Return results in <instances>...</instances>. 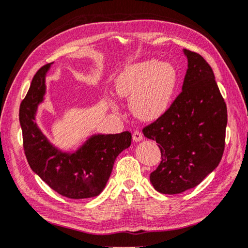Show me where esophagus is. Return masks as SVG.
<instances>
[{
	"mask_svg": "<svg viewBox=\"0 0 248 248\" xmlns=\"http://www.w3.org/2000/svg\"><path fill=\"white\" fill-rule=\"evenodd\" d=\"M133 140L134 141H140V140H143V134H141L140 132H139V131H136V132H134L133 133Z\"/></svg>",
	"mask_w": 248,
	"mask_h": 248,
	"instance_id": "1",
	"label": "esophagus"
}]
</instances>
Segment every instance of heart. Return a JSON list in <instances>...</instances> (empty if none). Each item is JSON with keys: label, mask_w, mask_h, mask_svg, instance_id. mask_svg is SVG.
<instances>
[{"label": "heart", "mask_w": 248, "mask_h": 248, "mask_svg": "<svg viewBox=\"0 0 248 248\" xmlns=\"http://www.w3.org/2000/svg\"><path fill=\"white\" fill-rule=\"evenodd\" d=\"M178 80L179 75L172 62L149 59L124 68L115 80V91L120 97L131 99L134 116L152 122L168 111ZM111 108L119 111L115 102H111Z\"/></svg>", "instance_id": "1"}]
</instances>
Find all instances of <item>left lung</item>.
Wrapping results in <instances>:
<instances>
[{"mask_svg": "<svg viewBox=\"0 0 248 248\" xmlns=\"http://www.w3.org/2000/svg\"><path fill=\"white\" fill-rule=\"evenodd\" d=\"M188 60L182 91L171 107L143 129L159 144L161 161L151 173L158 192L178 194L197 186L216 169L224 151L227 109L212 68L197 52Z\"/></svg>", "mask_w": 248, "mask_h": 248, "instance_id": "8db88e82", "label": "left lung"}]
</instances>
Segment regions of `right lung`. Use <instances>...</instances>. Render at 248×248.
Masks as SVG:
<instances>
[{"mask_svg": "<svg viewBox=\"0 0 248 248\" xmlns=\"http://www.w3.org/2000/svg\"><path fill=\"white\" fill-rule=\"evenodd\" d=\"M54 62L36 72L19 108L24 152L28 165L52 190L69 199H89L103 191L116 157L132 143L129 132L92 134L78 147L62 151L45 136L36 115L46 96V76Z\"/></svg>", "mask_w": 248, "mask_h": 248, "instance_id": "add662e5", "label": "right lung"}]
</instances>
